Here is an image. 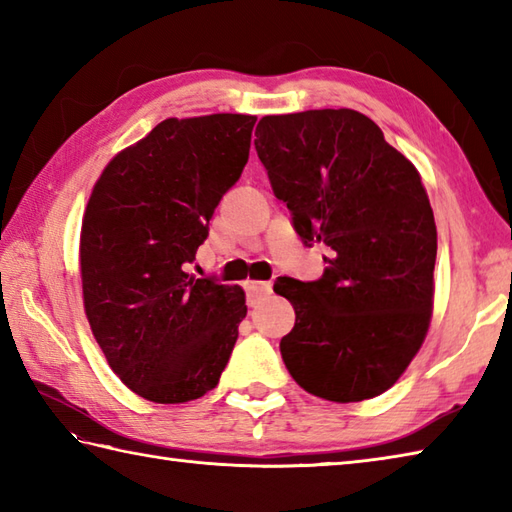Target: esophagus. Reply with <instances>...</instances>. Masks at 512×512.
I'll return each mask as SVG.
<instances>
[{
	"label": "esophagus",
	"instance_id": "esophagus-1",
	"mask_svg": "<svg viewBox=\"0 0 512 512\" xmlns=\"http://www.w3.org/2000/svg\"><path fill=\"white\" fill-rule=\"evenodd\" d=\"M246 292L253 299H264L273 292V284L270 281H246Z\"/></svg>",
	"mask_w": 512,
	"mask_h": 512
}]
</instances>
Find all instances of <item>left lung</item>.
<instances>
[{"label": "left lung", "instance_id": "8db88e82", "mask_svg": "<svg viewBox=\"0 0 512 512\" xmlns=\"http://www.w3.org/2000/svg\"><path fill=\"white\" fill-rule=\"evenodd\" d=\"M255 136L303 244L332 248L321 279L275 281L297 314L281 358L312 396H380L418 354L433 312L438 231L420 173L345 107L264 116Z\"/></svg>", "mask_w": 512, "mask_h": 512}]
</instances>
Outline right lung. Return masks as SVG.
Returning <instances> with one entry per match:
<instances>
[{
    "instance_id": "obj_1",
    "label": "right lung",
    "mask_w": 512,
    "mask_h": 512,
    "mask_svg": "<svg viewBox=\"0 0 512 512\" xmlns=\"http://www.w3.org/2000/svg\"><path fill=\"white\" fill-rule=\"evenodd\" d=\"M255 121L167 118L107 162L85 209L79 257L92 334L112 372L158 405L220 383L246 317L242 288L187 270L242 176Z\"/></svg>"
}]
</instances>
